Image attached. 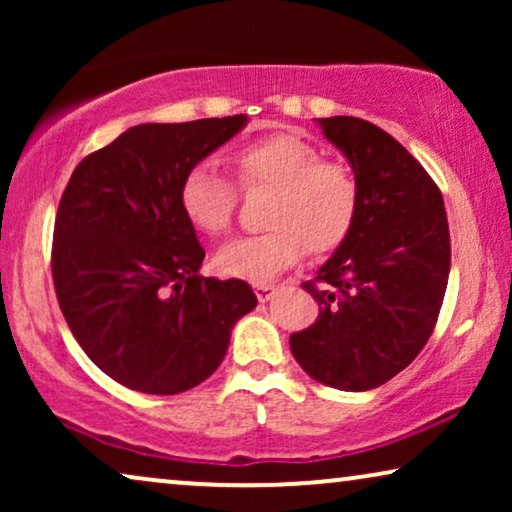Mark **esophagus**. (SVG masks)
Segmentation results:
<instances>
[{"label":"esophagus","mask_w":512,"mask_h":512,"mask_svg":"<svg viewBox=\"0 0 512 512\" xmlns=\"http://www.w3.org/2000/svg\"><path fill=\"white\" fill-rule=\"evenodd\" d=\"M277 286L270 284V282H256L254 284V291H256V298L261 300V303H265V300L272 298V293H275Z\"/></svg>","instance_id":"esophagus-1"}]
</instances>
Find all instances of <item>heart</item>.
<instances>
[{"instance_id": "1", "label": "heart", "mask_w": 512, "mask_h": 512, "mask_svg": "<svg viewBox=\"0 0 512 512\" xmlns=\"http://www.w3.org/2000/svg\"><path fill=\"white\" fill-rule=\"evenodd\" d=\"M242 191L270 188L261 235L240 237L214 258L216 270L230 277L263 282L279 275L300 256H324L352 235L361 209V186L352 167L324 158L310 139L293 132L261 137L230 156ZM184 219L207 237H219L233 223L235 186L212 167L193 165L179 184Z\"/></svg>"}]
</instances>
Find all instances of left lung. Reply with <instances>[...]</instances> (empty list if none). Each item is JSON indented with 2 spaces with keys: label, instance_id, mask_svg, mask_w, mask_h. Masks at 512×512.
Wrapping results in <instances>:
<instances>
[{
  "label": "left lung",
  "instance_id": "obj_1",
  "mask_svg": "<svg viewBox=\"0 0 512 512\" xmlns=\"http://www.w3.org/2000/svg\"><path fill=\"white\" fill-rule=\"evenodd\" d=\"M361 186L352 235L303 289L319 317L291 352L321 384L368 391L429 342L450 277V228L429 172L389 132L354 116L319 118Z\"/></svg>",
  "mask_w": 512,
  "mask_h": 512
}]
</instances>
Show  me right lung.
I'll list each match as a JSON object with an SVG mask.
<instances>
[{"label": "right lung", "mask_w": 512, "mask_h": 512, "mask_svg": "<svg viewBox=\"0 0 512 512\" xmlns=\"http://www.w3.org/2000/svg\"><path fill=\"white\" fill-rule=\"evenodd\" d=\"M247 116L142 123L76 165L53 228L55 296L88 359L144 394L205 382L235 321L256 307L242 279L202 277L205 249L179 184Z\"/></svg>", "instance_id": "right-lung-1"}]
</instances>
